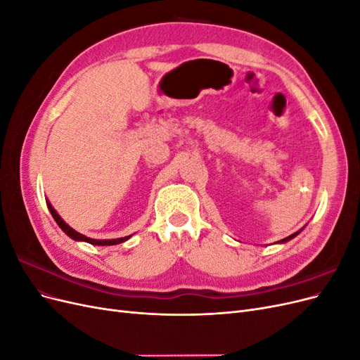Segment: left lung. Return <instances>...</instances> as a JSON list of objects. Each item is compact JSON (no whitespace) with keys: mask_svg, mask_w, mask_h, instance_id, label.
Wrapping results in <instances>:
<instances>
[{"mask_svg":"<svg viewBox=\"0 0 360 360\" xmlns=\"http://www.w3.org/2000/svg\"><path fill=\"white\" fill-rule=\"evenodd\" d=\"M297 234H299V233H296V234H292V236H290V237H287V238H284V240H281V242H288V240H290V238H292V237H294V236H297Z\"/></svg>","mask_w":360,"mask_h":360,"instance_id":"8db88e82","label":"left lung"}]
</instances>
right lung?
Listing matches in <instances>:
<instances>
[{
    "label": "right lung",
    "mask_w": 360,
    "mask_h": 360,
    "mask_svg": "<svg viewBox=\"0 0 360 360\" xmlns=\"http://www.w3.org/2000/svg\"><path fill=\"white\" fill-rule=\"evenodd\" d=\"M48 209H49L52 217H53V219H56V222L58 224V226L61 228V230H63L64 233H66L69 237L75 238V240H82V242H86V243H90V245H97V246H111V245L123 243V242L127 240V238H130V236H127V237H122V238H114V240H94V238L85 237V236L79 234L78 231H75L73 228H70L66 222H64V221L61 219V217L58 216V213L52 209V205H51L49 202H48Z\"/></svg>",
    "instance_id": "add662e5"
}]
</instances>
